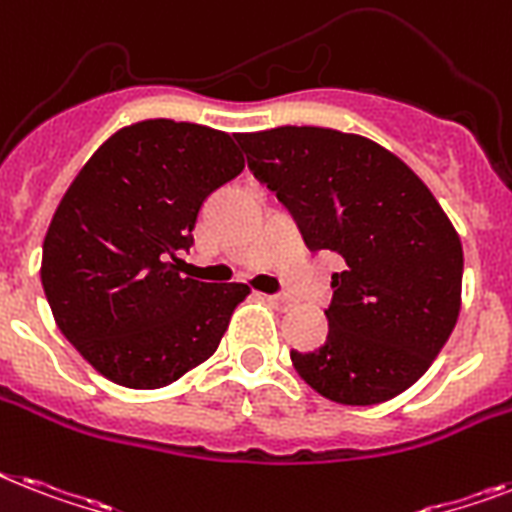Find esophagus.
<instances>
[{
	"label": "esophagus",
	"instance_id": "obj_1",
	"mask_svg": "<svg viewBox=\"0 0 512 512\" xmlns=\"http://www.w3.org/2000/svg\"><path fill=\"white\" fill-rule=\"evenodd\" d=\"M260 297L265 299V302H268V305H273V307H292V299L289 297H284V294H260Z\"/></svg>",
	"mask_w": 512,
	"mask_h": 512
}]
</instances>
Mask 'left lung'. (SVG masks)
<instances>
[{
	"mask_svg": "<svg viewBox=\"0 0 512 512\" xmlns=\"http://www.w3.org/2000/svg\"><path fill=\"white\" fill-rule=\"evenodd\" d=\"M239 144L307 247L347 263L331 276L326 344L292 350L299 376L339 405L410 389L450 339L463 289V244L429 186L381 144L334 128L281 126Z\"/></svg>",
	"mask_w": 512,
	"mask_h": 512,
	"instance_id": "1",
	"label": "left lung"
}]
</instances>
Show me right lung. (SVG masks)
Segmentation results:
<instances>
[{"instance_id":"add662e5","label":"right lung","mask_w":512,"mask_h":512,"mask_svg":"<svg viewBox=\"0 0 512 512\" xmlns=\"http://www.w3.org/2000/svg\"><path fill=\"white\" fill-rule=\"evenodd\" d=\"M244 170L234 136L168 118L115 131L89 157L44 236L41 286L86 363L160 389L218 350L249 286L181 278L199 207Z\"/></svg>"}]
</instances>
